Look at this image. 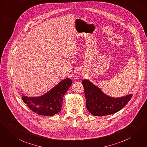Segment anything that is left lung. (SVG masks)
<instances>
[{
  "label": "left lung",
  "mask_w": 147,
  "mask_h": 147,
  "mask_svg": "<svg viewBox=\"0 0 147 147\" xmlns=\"http://www.w3.org/2000/svg\"><path fill=\"white\" fill-rule=\"evenodd\" d=\"M82 83L84 89L87 109L93 116H106L120 111L133 96L130 94L120 97H113L105 94L88 79L83 80Z\"/></svg>",
  "instance_id": "obj_1"
}]
</instances>
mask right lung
I'll use <instances>...</instances> for the list:
<instances>
[{
    "instance_id": "obj_1",
    "label": "right lung",
    "mask_w": 147,
    "mask_h": 147,
    "mask_svg": "<svg viewBox=\"0 0 147 147\" xmlns=\"http://www.w3.org/2000/svg\"><path fill=\"white\" fill-rule=\"evenodd\" d=\"M72 84L71 79L67 78L44 94L38 97H27L22 95V100L27 106L38 115L51 116L60 111L63 97Z\"/></svg>"
}]
</instances>
